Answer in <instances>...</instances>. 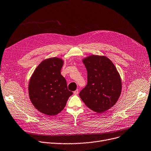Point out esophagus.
Masks as SVG:
<instances>
[{
  "mask_svg": "<svg viewBox=\"0 0 151 151\" xmlns=\"http://www.w3.org/2000/svg\"><path fill=\"white\" fill-rule=\"evenodd\" d=\"M78 93H79V90H78V89L76 90L75 91H74V92H73V93H74L75 95H78Z\"/></svg>",
  "mask_w": 151,
  "mask_h": 151,
  "instance_id": "1",
  "label": "esophagus"
}]
</instances>
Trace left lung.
I'll use <instances>...</instances> for the list:
<instances>
[{"label": "left lung", "instance_id": "1", "mask_svg": "<svg viewBox=\"0 0 151 151\" xmlns=\"http://www.w3.org/2000/svg\"><path fill=\"white\" fill-rule=\"evenodd\" d=\"M87 84L79 93L85 104L97 113L114 106L122 92V80L117 70L106 56L92 55L83 59Z\"/></svg>", "mask_w": 151, "mask_h": 151}]
</instances>
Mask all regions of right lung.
<instances>
[{
  "label": "right lung",
  "instance_id": "add662e5",
  "mask_svg": "<svg viewBox=\"0 0 151 151\" xmlns=\"http://www.w3.org/2000/svg\"><path fill=\"white\" fill-rule=\"evenodd\" d=\"M63 65V60L58 58L44 60L37 67L29 83L32 104L39 112L49 116L61 112L73 95L61 75Z\"/></svg>",
  "mask_w": 151,
  "mask_h": 151
}]
</instances>
